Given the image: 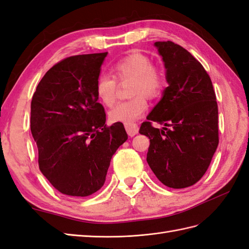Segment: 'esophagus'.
<instances>
[{
  "label": "esophagus",
  "instance_id": "1",
  "mask_svg": "<svg viewBox=\"0 0 249 249\" xmlns=\"http://www.w3.org/2000/svg\"><path fill=\"white\" fill-rule=\"evenodd\" d=\"M125 129L128 133V136L133 137L136 136L137 133L139 132V127L136 123H130V124H125Z\"/></svg>",
  "mask_w": 249,
  "mask_h": 249
}]
</instances>
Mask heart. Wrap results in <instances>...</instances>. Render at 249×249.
Listing matches in <instances>:
<instances>
[{"mask_svg": "<svg viewBox=\"0 0 249 249\" xmlns=\"http://www.w3.org/2000/svg\"><path fill=\"white\" fill-rule=\"evenodd\" d=\"M112 72L121 82L129 83V100L120 102L108 113L113 123L130 124L146 111L148 102L146 95L155 98L161 93L165 85L162 69L152 64L148 55L142 53H131L112 65ZM113 76L102 74L95 83V92L101 102L111 106L117 99L118 82Z\"/></svg>", "mask_w": 249, "mask_h": 249, "instance_id": "obj_1", "label": "heart"}]
</instances>
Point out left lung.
<instances>
[{"label":"left lung","mask_w":249,"mask_h":249,"mask_svg":"<svg viewBox=\"0 0 249 249\" xmlns=\"http://www.w3.org/2000/svg\"><path fill=\"white\" fill-rule=\"evenodd\" d=\"M155 46L168 86L140 133L149 138L146 160L158 179L167 187L185 188L206 173L218 147V104L210 76L193 54L171 41ZM154 123L164 127L156 129Z\"/></svg>","instance_id":"obj_1"}]
</instances>
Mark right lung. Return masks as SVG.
<instances>
[{
	"instance_id": "add662e5",
	"label": "right lung",
	"mask_w": 249,
	"mask_h": 249,
	"mask_svg": "<svg viewBox=\"0 0 249 249\" xmlns=\"http://www.w3.org/2000/svg\"><path fill=\"white\" fill-rule=\"evenodd\" d=\"M107 53L72 55L43 76L31 100L30 130L39 167L61 194L87 196L104 185L111 157L127 140L122 123L107 126L95 83Z\"/></svg>"
}]
</instances>
